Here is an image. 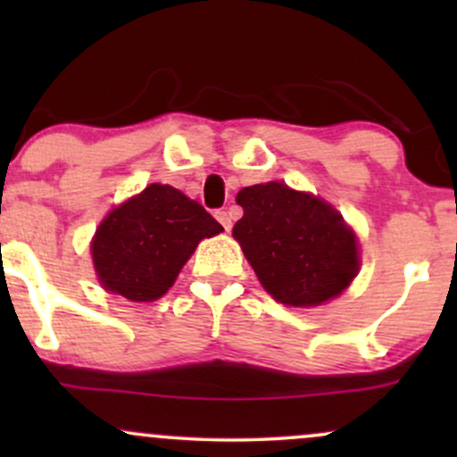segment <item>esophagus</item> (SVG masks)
Listing matches in <instances>:
<instances>
[{
  "mask_svg": "<svg viewBox=\"0 0 457 457\" xmlns=\"http://www.w3.org/2000/svg\"><path fill=\"white\" fill-rule=\"evenodd\" d=\"M214 217H217L219 223L223 225L225 232H229V229H232V212H229V211H217Z\"/></svg>",
  "mask_w": 457,
  "mask_h": 457,
  "instance_id": "obj_1",
  "label": "esophagus"
}]
</instances>
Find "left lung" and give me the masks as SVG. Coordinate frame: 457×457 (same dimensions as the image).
<instances>
[{
  "mask_svg": "<svg viewBox=\"0 0 457 457\" xmlns=\"http://www.w3.org/2000/svg\"><path fill=\"white\" fill-rule=\"evenodd\" d=\"M243 219L232 234L272 298L313 307L342 295L359 270L356 238L328 204L281 182L236 195Z\"/></svg>",
  "mask_w": 457,
  "mask_h": 457,
  "instance_id": "obj_1",
  "label": "left lung"
}]
</instances>
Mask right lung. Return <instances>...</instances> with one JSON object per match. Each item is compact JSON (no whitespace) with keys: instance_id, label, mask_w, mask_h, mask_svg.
I'll list each match as a JSON object with an SVG mask.
<instances>
[{"instance_id":"obj_1","label":"right lung","mask_w":457,"mask_h":457,"mask_svg":"<svg viewBox=\"0 0 457 457\" xmlns=\"http://www.w3.org/2000/svg\"><path fill=\"white\" fill-rule=\"evenodd\" d=\"M219 232L221 223L195 199L170 185H150L101 223L94 269L109 292L154 301L170 290L199 240Z\"/></svg>"}]
</instances>
